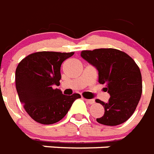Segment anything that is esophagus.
<instances>
[{"instance_id":"34e87169","label":"esophagus","mask_w":154,"mask_h":154,"mask_svg":"<svg viewBox=\"0 0 154 154\" xmlns=\"http://www.w3.org/2000/svg\"><path fill=\"white\" fill-rule=\"evenodd\" d=\"M85 101H86L88 104H90V105H93V104H94V102H95V101H94V99H85Z\"/></svg>"}]
</instances>
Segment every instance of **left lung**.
I'll return each instance as SVG.
<instances>
[{"label":"left lung","instance_id":"1","mask_svg":"<svg viewBox=\"0 0 154 154\" xmlns=\"http://www.w3.org/2000/svg\"><path fill=\"white\" fill-rule=\"evenodd\" d=\"M82 57L98 70V82L110 94L107 103L97 99L105 113L97 118L100 124L114 126L126 122L136 109L142 93L140 69L127 53L116 49L83 50Z\"/></svg>","mask_w":154,"mask_h":154}]
</instances>
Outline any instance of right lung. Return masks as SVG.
Here are the masks:
<instances>
[{
    "mask_svg": "<svg viewBox=\"0 0 154 154\" xmlns=\"http://www.w3.org/2000/svg\"><path fill=\"white\" fill-rule=\"evenodd\" d=\"M74 52L42 51L31 53L16 69L15 82L20 101L31 118L40 124L51 125L65 117L73 101L81 97L62 94L59 89L60 65Z\"/></svg>",
    "mask_w": 154,
    "mask_h": 154,
    "instance_id": "1",
    "label": "right lung"
}]
</instances>
